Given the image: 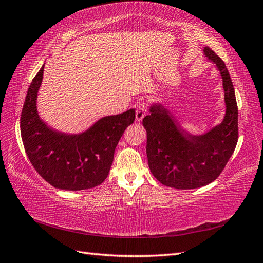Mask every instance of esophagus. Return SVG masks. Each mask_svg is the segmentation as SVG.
Returning a JSON list of instances; mask_svg holds the SVG:
<instances>
[{
  "mask_svg": "<svg viewBox=\"0 0 263 263\" xmlns=\"http://www.w3.org/2000/svg\"><path fill=\"white\" fill-rule=\"evenodd\" d=\"M148 104L146 102H140L136 107V119L137 121H141L147 114Z\"/></svg>",
  "mask_w": 263,
  "mask_h": 263,
  "instance_id": "esophagus-1",
  "label": "esophagus"
}]
</instances>
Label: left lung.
<instances>
[{
	"label": "left lung",
	"mask_w": 263,
	"mask_h": 263,
	"mask_svg": "<svg viewBox=\"0 0 263 263\" xmlns=\"http://www.w3.org/2000/svg\"><path fill=\"white\" fill-rule=\"evenodd\" d=\"M205 57L219 69L225 91L226 115L203 136H191L160 105L150 107L142 124L147 130V157L153 175L166 186L197 189L215 181L224 171L238 140V109L226 65L210 47Z\"/></svg>",
	"instance_id": "1"
}]
</instances>
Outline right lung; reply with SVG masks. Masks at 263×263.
<instances>
[{"mask_svg": "<svg viewBox=\"0 0 263 263\" xmlns=\"http://www.w3.org/2000/svg\"><path fill=\"white\" fill-rule=\"evenodd\" d=\"M44 65L33 78L24 103L20 131L33 168L54 187L80 191L102 184L108 176L114 152L125 128L136 119V109L106 116L81 135H65L49 128L36 107Z\"/></svg>", "mask_w": 263, "mask_h": 263, "instance_id": "1", "label": "right lung"}]
</instances>
